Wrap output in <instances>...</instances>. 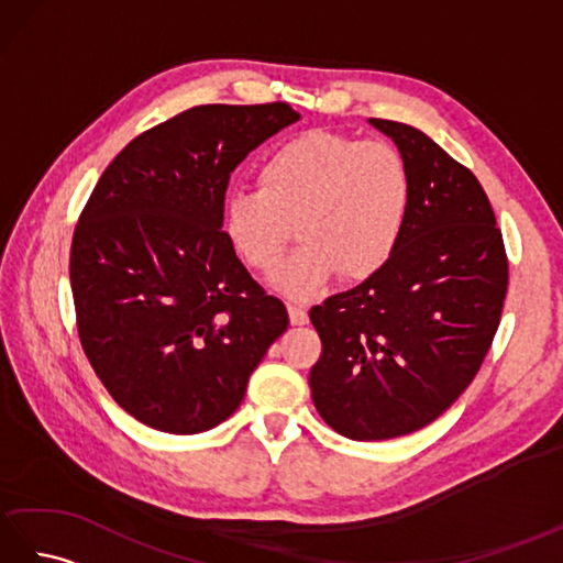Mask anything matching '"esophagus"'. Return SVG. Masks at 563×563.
Listing matches in <instances>:
<instances>
[{"mask_svg":"<svg viewBox=\"0 0 563 563\" xmlns=\"http://www.w3.org/2000/svg\"><path fill=\"white\" fill-rule=\"evenodd\" d=\"M288 314H290V324H295V327H302L309 321L307 309L300 305H288Z\"/></svg>","mask_w":563,"mask_h":563,"instance_id":"esophagus-1","label":"esophagus"}]
</instances>
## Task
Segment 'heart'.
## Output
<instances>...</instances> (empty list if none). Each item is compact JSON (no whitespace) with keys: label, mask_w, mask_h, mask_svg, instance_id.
<instances>
[{"label":"heart","mask_w":563,"mask_h":563,"mask_svg":"<svg viewBox=\"0 0 563 563\" xmlns=\"http://www.w3.org/2000/svg\"><path fill=\"white\" fill-rule=\"evenodd\" d=\"M411 210V174L382 140L307 130L275 147L258 169V190H232L222 232L239 261L271 273L290 239L302 246L273 275V288L312 300L343 273L365 280L387 266Z\"/></svg>","instance_id":"b5f03b06"}]
</instances>
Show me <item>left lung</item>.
<instances>
[{
  "label": "left lung",
  "mask_w": 563,
  "mask_h": 563,
  "mask_svg": "<svg viewBox=\"0 0 563 563\" xmlns=\"http://www.w3.org/2000/svg\"><path fill=\"white\" fill-rule=\"evenodd\" d=\"M369 123L409 166V220L385 268L309 312L321 339L309 387L336 433L389 440L433 423L479 373L504 312L508 256L466 166L411 125Z\"/></svg>",
  "instance_id": "obj_1"
}]
</instances>
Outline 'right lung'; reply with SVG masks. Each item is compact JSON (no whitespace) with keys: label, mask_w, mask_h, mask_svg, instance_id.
Masks as SVG:
<instances>
[{"label":"right lung","mask_w":563,"mask_h":563,"mask_svg":"<svg viewBox=\"0 0 563 563\" xmlns=\"http://www.w3.org/2000/svg\"><path fill=\"white\" fill-rule=\"evenodd\" d=\"M288 103L196 106L106 166L69 251L77 331L93 373L140 423L194 435L230 418L288 329L222 232L230 176L295 123Z\"/></svg>","instance_id":"1"}]
</instances>
